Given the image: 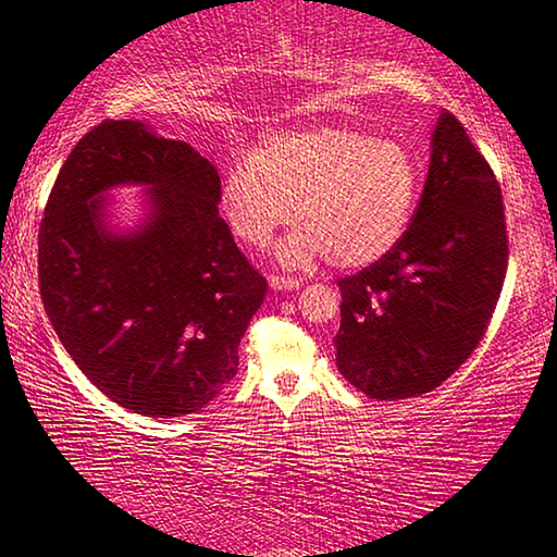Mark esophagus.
<instances>
[{
	"label": "esophagus",
	"instance_id": "esophagus-1",
	"mask_svg": "<svg viewBox=\"0 0 557 557\" xmlns=\"http://www.w3.org/2000/svg\"><path fill=\"white\" fill-rule=\"evenodd\" d=\"M301 285L299 277H289V275H270V287L272 289H295Z\"/></svg>",
	"mask_w": 557,
	"mask_h": 557
}]
</instances>
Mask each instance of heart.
I'll list each match as a JSON object with an SVG mask.
<instances>
[{"mask_svg": "<svg viewBox=\"0 0 557 557\" xmlns=\"http://www.w3.org/2000/svg\"><path fill=\"white\" fill-rule=\"evenodd\" d=\"M420 199V164L403 143L348 127L275 132L223 176L221 213L235 238L262 248L287 225V265L324 258L361 268L383 258L408 231Z\"/></svg>", "mask_w": 557, "mask_h": 557, "instance_id": "heart-1", "label": "heart"}]
</instances>
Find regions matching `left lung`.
<instances>
[{"instance_id": "8db88e82", "label": "left lung", "mask_w": 557, "mask_h": 557, "mask_svg": "<svg viewBox=\"0 0 557 557\" xmlns=\"http://www.w3.org/2000/svg\"><path fill=\"white\" fill-rule=\"evenodd\" d=\"M506 268L502 186L445 110L410 228L373 265L338 280V371L375 400L435 391L484 338Z\"/></svg>"}]
</instances>
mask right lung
Here are the masks:
<instances>
[{
  "instance_id": "1",
  "label": "right lung",
  "mask_w": 557,
  "mask_h": 557,
  "mask_svg": "<svg viewBox=\"0 0 557 557\" xmlns=\"http://www.w3.org/2000/svg\"><path fill=\"white\" fill-rule=\"evenodd\" d=\"M147 183L153 221L129 239L97 196ZM209 159L135 120H106L71 149L39 228L44 309L98 391L147 418L211 403L238 371V344L268 292L219 215Z\"/></svg>"
}]
</instances>
